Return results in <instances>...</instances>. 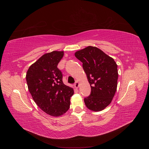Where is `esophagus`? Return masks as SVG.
Here are the masks:
<instances>
[{
	"label": "esophagus",
	"instance_id": "1",
	"mask_svg": "<svg viewBox=\"0 0 149 149\" xmlns=\"http://www.w3.org/2000/svg\"><path fill=\"white\" fill-rule=\"evenodd\" d=\"M79 82L78 81H76L75 82V83H74V87L76 88H78V87H79Z\"/></svg>",
	"mask_w": 149,
	"mask_h": 149
}]
</instances>
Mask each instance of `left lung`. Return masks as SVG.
<instances>
[{"instance_id":"8db88e82","label":"left lung","mask_w":149,"mask_h":149,"mask_svg":"<svg viewBox=\"0 0 149 149\" xmlns=\"http://www.w3.org/2000/svg\"><path fill=\"white\" fill-rule=\"evenodd\" d=\"M74 55L83 63L91 88L90 95L84 99L85 104L90 110L101 111L110 104L116 93L118 65L113 58L95 47L89 46Z\"/></svg>"}]
</instances>
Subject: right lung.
Listing matches in <instances>:
<instances>
[{
  "label": "right lung",
  "instance_id": "add662e5",
  "mask_svg": "<svg viewBox=\"0 0 149 149\" xmlns=\"http://www.w3.org/2000/svg\"><path fill=\"white\" fill-rule=\"evenodd\" d=\"M63 52L45 54L31 65L26 74L29 92L37 106L47 114L60 116L69 109L73 89L63 82V74L58 68Z\"/></svg>",
  "mask_w": 149,
  "mask_h": 149
}]
</instances>
